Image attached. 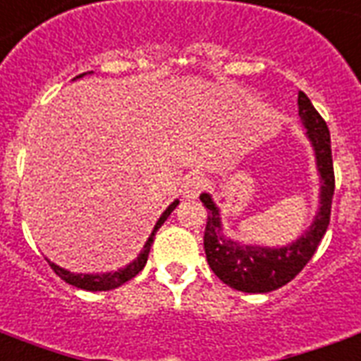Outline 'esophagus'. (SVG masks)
I'll use <instances>...</instances> for the list:
<instances>
[{
  "label": "esophagus",
  "mask_w": 361,
  "mask_h": 361,
  "mask_svg": "<svg viewBox=\"0 0 361 361\" xmlns=\"http://www.w3.org/2000/svg\"><path fill=\"white\" fill-rule=\"evenodd\" d=\"M204 188H207L204 178H201V176H189L188 180L183 181V197L185 199H197Z\"/></svg>",
  "instance_id": "34e87169"
}]
</instances>
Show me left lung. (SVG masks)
Listing matches in <instances>:
<instances>
[{"label":"left lung","instance_id":"left-lung-1","mask_svg":"<svg viewBox=\"0 0 361 361\" xmlns=\"http://www.w3.org/2000/svg\"><path fill=\"white\" fill-rule=\"evenodd\" d=\"M298 116L306 128V137L314 149L319 176V207L306 231L283 247H262L239 243L224 233L220 208L208 193L201 201L208 210L204 229V252L210 269L231 289L243 293H269L295 279L317 250L331 218L335 193V173L331 159V135L306 93H298Z\"/></svg>","mask_w":361,"mask_h":361}]
</instances>
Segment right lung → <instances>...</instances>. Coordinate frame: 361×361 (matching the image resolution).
I'll return each instance as SVG.
<instances>
[{
	"instance_id": "right-lung-1",
	"label": "right lung",
	"mask_w": 361,
	"mask_h": 361,
	"mask_svg": "<svg viewBox=\"0 0 361 361\" xmlns=\"http://www.w3.org/2000/svg\"><path fill=\"white\" fill-rule=\"evenodd\" d=\"M85 74H92V72H84V74H80V76H76V78H84ZM178 204H180V201L176 199V201H173L172 204H170V207L160 214V218L157 220V224H154L153 231H151V235H149V239H147L145 245H143V250L137 255V258L132 260L128 266H124V268L116 269V271H106V274H74V271H68V269L61 268V266H57V264L51 262V260H47V262H49V266L53 268V271H55L63 281L72 285V287H78V289H84V290H92V293H95V290L116 289V287H120V285H124L126 281H130L132 277L137 276L141 269L145 268L147 258H149V252H151V245H153L154 241V235H157L160 226L166 221V218L172 214L173 208L178 207Z\"/></svg>"
}]
</instances>
